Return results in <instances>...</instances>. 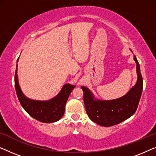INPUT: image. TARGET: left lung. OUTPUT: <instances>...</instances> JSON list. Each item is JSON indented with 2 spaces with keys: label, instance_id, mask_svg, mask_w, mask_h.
I'll return each instance as SVG.
<instances>
[{
  "label": "left lung",
  "instance_id": "left-lung-1",
  "mask_svg": "<svg viewBox=\"0 0 156 156\" xmlns=\"http://www.w3.org/2000/svg\"><path fill=\"white\" fill-rule=\"evenodd\" d=\"M133 58L136 63L138 80L135 86L123 97L108 101L95 100L87 87H81L85 110L90 119L96 124L103 126L118 124L131 117L136 111L143 90V78L136 56Z\"/></svg>",
  "mask_w": 156,
  "mask_h": 156
}]
</instances>
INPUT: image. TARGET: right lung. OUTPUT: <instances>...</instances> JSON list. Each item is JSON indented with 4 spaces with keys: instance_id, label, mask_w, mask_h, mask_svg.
Returning <instances> with one entry per match:
<instances>
[{
    "instance_id": "right-lung-1",
    "label": "right lung",
    "mask_w": 156,
    "mask_h": 156,
    "mask_svg": "<svg viewBox=\"0 0 156 156\" xmlns=\"http://www.w3.org/2000/svg\"><path fill=\"white\" fill-rule=\"evenodd\" d=\"M17 64L15 74V87L20 103L25 110L32 117L44 123L55 122L60 119L64 114L66 103L75 85H64L60 93L49 101L32 100L26 98L21 91L17 80Z\"/></svg>"
}]
</instances>
